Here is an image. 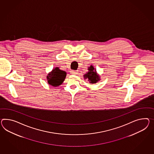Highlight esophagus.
Here are the masks:
<instances>
[{
	"label": "esophagus",
	"mask_w": 154,
	"mask_h": 154,
	"mask_svg": "<svg viewBox=\"0 0 154 154\" xmlns=\"http://www.w3.org/2000/svg\"><path fill=\"white\" fill-rule=\"evenodd\" d=\"M71 73L72 75H76V74L78 73V72L76 71H71Z\"/></svg>",
	"instance_id": "1"
}]
</instances>
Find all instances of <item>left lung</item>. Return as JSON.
<instances>
[{"label": "left lung", "mask_w": 154, "mask_h": 154, "mask_svg": "<svg viewBox=\"0 0 154 154\" xmlns=\"http://www.w3.org/2000/svg\"><path fill=\"white\" fill-rule=\"evenodd\" d=\"M88 72H87L86 73L83 75L85 79H88L90 83L92 84L96 83L100 80V75L97 73L96 70L93 66L91 65L90 67L88 68Z\"/></svg>", "instance_id": "left-lung-1"}]
</instances>
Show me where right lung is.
Instances as JSON below:
<instances>
[{"label":"right lung","instance_id":"add662e5","mask_svg":"<svg viewBox=\"0 0 154 154\" xmlns=\"http://www.w3.org/2000/svg\"><path fill=\"white\" fill-rule=\"evenodd\" d=\"M66 77V72L60 70L58 67H56L47 75V82L51 86L57 87L63 82Z\"/></svg>","mask_w":154,"mask_h":154}]
</instances>
